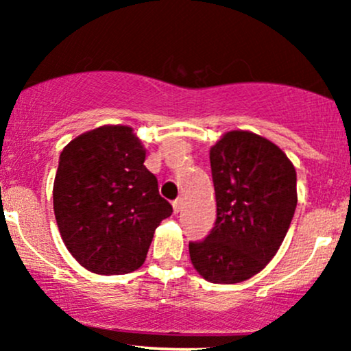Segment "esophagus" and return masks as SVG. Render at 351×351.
I'll return each mask as SVG.
<instances>
[{
    "label": "esophagus",
    "mask_w": 351,
    "mask_h": 351,
    "mask_svg": "<svg viewBox=\"0 0 351 351\" xmlns=\"http://www.w3.org/2000/svg\"><path fill=\"white\" fill-rule=\"evenodd\" d=\"M181 209H183V199L178 198V199L173 201V211H175L176 215H178V213L181 211Z\"/></svg>",
    "instance_id": "1"
}]
</instances>
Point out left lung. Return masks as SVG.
Segmentation results:
<instances>
[{
    "mask_svg": "<svg viewBox=\"0 0 351 351\" xmlns=\"http://www.w3.org/2000/svg\"><path fill=\"white\" fill-rule=\"evenodd\" d=\"M216 223L189 257L213 284H237L267 265L287 234L297 206V173L271 140L228 132L209 150Z\"/></svg>",
    "mask_w": 351,
    "mask_h": 351,
    "instance_id": "1",
    "label": "left lung"
}]
</instances>
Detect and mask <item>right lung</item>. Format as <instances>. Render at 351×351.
Segmentation results:
<instances>
[{"mask_svg": "<svg viewBox=\"0 0 351 351\" xmlns=\"http://www.w3.org/2000/svg\"><path fill=\"white\" fill-rule=\"evenodd\" d=\"M145 155L127 125L86 132L60 152L52 189L56 221L66 247L87 271L112 276L138 269L155 229L171 216Z\"/></svg>", "mask_w": 351, "mask_h": 351, "instance_id": "right-lung-1", "label": "right lung"}]
</instances>
